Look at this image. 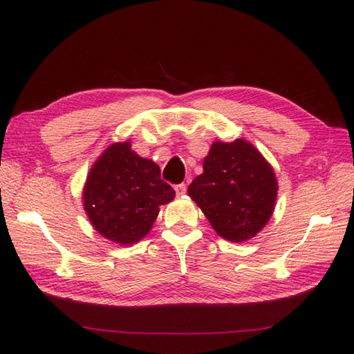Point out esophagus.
I'll return each instance as SVG.
<instances>
[{"instance_id":"1","label":"esophagus","mask_w":354,"mask_h":354,"mask_svg":"<svg viewBox=\"0 0 354 354\" xmlns=\"http://www.w3.org/2000/svg\"><path fill=\"white\" fill-rule=\"evenodd\" d=\"M175 190H176V195H184L185 192H187V185L178 184V185H175Z\"/></svg>"}]
</instances>
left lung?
<instances>
[{
  "mask_svg": "<svg viewBox=\"0 0 354 354\" xmlns=\"http://www.w3.org/2000/svg\"><path fill=\"white\" fill-rule=\"evenodd\" d=\"M189 196L226 241L245 242L270 220L278 183L272 165L243 139L214 142Z\"/></svg>",
  "mask_w": 354,
  "mask_h": 354,
  "instance_id": "left-lung-1",
  "label": "left lung"
}]
</instances>
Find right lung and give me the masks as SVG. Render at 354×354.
Masks as SVG:
<instances>
[{
    "label": "right lung",
    "instance_id": "obj_1",
    "mask_svg": "<svg viewBox=\"0 0 354 354\" xmlns=\"http://www.w3.org/2000/svg\"><path fill=\"white\" fill-rule=\"evenodd\" d=\"M175 198L153 160L140 158L131 143H112L88 171L82 190L84 209L101 236L120 245L145 237L159 206Z\"/></svg>",
    "mask_w": 354,
    "mask_h": 354
}]
</instances>
